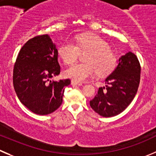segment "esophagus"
Instances as JSON below:
<instances>
[{
	"label": "esophagus",
	"instance_id": "obj_1",
	"mask_svg": "<svg viewBox=\"0 0 156 156\" xmlns=\"http://www.w3.org/2000/svg\"><path fill=\"white\" fill-rule=\"evenodd\" d=\"M71 84H72V85H82V84H81V83L75 81V80H72V81H71Z\"/></svg>",
	"mask_w": 156,
	"mask_h": 156
}]
</instances>
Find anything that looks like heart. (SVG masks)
Segmentation results:
<instances>
[{
	"label": "heart",
	"instance_id": "b5f03b06",
	"mask_svg": "<svg viewBox=\"0 0 156 156\" xmlns=\"http://www.w3.org/2000/svg\"><path fill=\"white\" fill-rule=\"evenodd\" d=\"M65 42L58 50V56L66 64L76 61L81 52H87L84 56L86 62L75 63L65 70L66 77L76 81H85L93 78L98 72L100 76L108 75L116 63L114 53L102 38L91 33L77 35Z\"/></svg>",
	"mask_w": 156,
	"mask_h": 156
}]
</instances>
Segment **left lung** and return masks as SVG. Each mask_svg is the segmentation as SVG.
<instances>
[{"mask_svg": "<svg viewBox=\"0 0 156 156\" xmlns=\"http://www.w3.org/2000/svg\"><path fill=\"white\" fill-rule=\"evenodd\" d=\"M140 62L129 52L119 58V63L106 78V87H99L98 94L90 101L96 113L104 117L116 116L130 104L137 93L140 81Z\"/></svg>", "mask_w": 156, "mask_h": 156, "instance_id": "1", "label": "left lung"}]
</instances>
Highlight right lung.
<instances>
[{
  "mask_svg": "<svg viewBox=\"0 0 156 156\" xmlns=\"http://www.w3.org/2000/svg\"><path fill=\"white\" fill-rule=\"evenodd\" d=\"M58 50L49 35L29 40L18 53L13 67V83L20 102L36 114L47 115L56 110L70 79L51 81L59 75Z\"/></svg>",
  "mask_w": 156,
  "mask_h": 156,
  "instance_id": "obj_1",
  "label": "right lung"
}]
</instances>
